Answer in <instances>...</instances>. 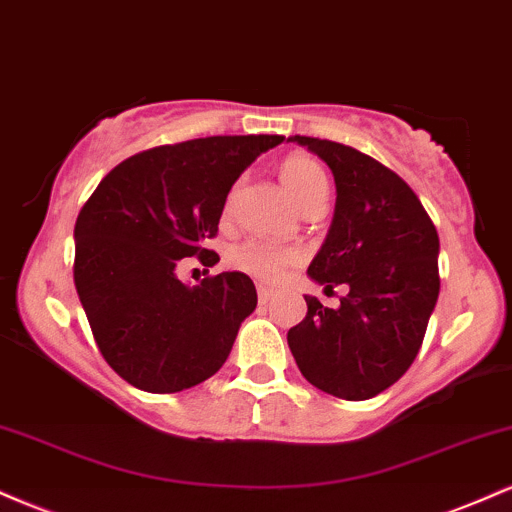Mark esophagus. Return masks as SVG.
<instances>
[{"label":"esophagus","mask_w":512,"mask_h":512,"mask_svg":"<svg viewBox=\"0 0 512 512\" xmlns=\"http://www.w3.org/2000/svg\"><path fill=\"white\" fill-rule=\"evenodd\" d=\"M257 296H260V303H269L274 298V289H272V286L260 284V286H257Z\"/></svg>","instance_id":"obj_1"}]
</instances>
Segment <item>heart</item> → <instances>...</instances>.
Listing matches in <instances>:
<instances>
[{"label": "heart", "mask_w": 512, "mask_h": 512, "mask_svg": "<svg viewBox=\"0 0 512 512\" xmlns=\"http://www.w3.org/2000/svg\"><path fill=\"white\" fill-rule=\"evenodd\" d=\"M279 178L298 207L308 199L327 195V185H330L325 168L305 154H291L284 158V163L279 166ZM293 262H298V250L264 243V240H245L228 252V264L233 269L255 276L260 281H276Z\"/></svg>", "instance_id": "obj_1"}]
</instances>
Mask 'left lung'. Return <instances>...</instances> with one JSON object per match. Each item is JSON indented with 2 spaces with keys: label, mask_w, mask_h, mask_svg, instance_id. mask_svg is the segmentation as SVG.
Wrapping results in <instances>:
<instances>
[{
  "label": "left lung",
  "mask_w": 512,
  "mask_h": 512,
  "mask_svg": "<svg viewBox=\"0 0 512 512\" xmlns=\"http://www.w3.org/2000/svg\"><path fill=\"white\" fill-rule=\"evenodd\" d=\"M289 142L320 156L337 185L308 276L330 291L349 286L339 308L305 296L289 349L310 385L361 402L395 385L419 354L440 291L438 233L414 190L375 158L330 139Z\"/></svg>",
  "instance_id": "8db88e82"
}]
</instances>
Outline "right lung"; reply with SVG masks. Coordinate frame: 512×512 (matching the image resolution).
I'll list each match as a JSON object with an SVG mask.
<instances>
[{
  "instance_id": "obj_1",
  "label": "right lung",
  "mask_w": 512,
  "mask_h": 512,
  "mask_svg": "<svg viewBox=\"0 0 512 512\" xmlns=\"http://www.w3.org/2000/svg\"><path fill=\"white\" fill-rule=\"evenodd\" d=\"M279 134L207 137L158 146L115 166L79 211L74 284L108 366L129 385L168 395L195 387L231 354L257 308L248 274L182 284L180 260L207 250L228 192Z\"/></svg>"
}]
</instances>
